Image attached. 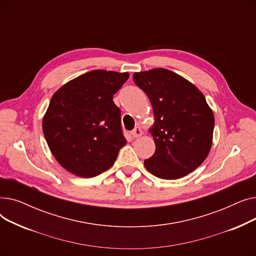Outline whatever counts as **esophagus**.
<instances>
[{
	"label": "esophagus",
	"instance_id": "34e87169",
	"mask_svg": "<svg viewBox=\"0 0 256 256\" xmlns=\"http://www.w3.org/2000/svg\"><path fill=\"white\" fill-rule=\"evenodd\" d=\"M141 135H142V130H141L140 126H136L135 128H134V130H132V138H138V137H140Z\"/></svg>",
	"mask_w": 256,
	"mask_h": 256
}]
</instances>
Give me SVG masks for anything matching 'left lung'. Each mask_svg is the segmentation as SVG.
Wrapping results in <instances>:
<instances>
[{"instance_id": "1", "label": "left lung", "mask_w": 256, "mask_h": 256, "mask_svg": "<svg viewBox=\"0 0 256 256\" xmlns=\"http://www.w3.org/2000/svg\"><path fill=\"white\" fill-rule=\"evenodd\" d=\"M135 84L152 104L156 143L145 168L158 178L178 180L201 165L212 140L214 118L199 89L165 68L135 72Z\"/></svg>"}]
</instances>
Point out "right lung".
<instances>
[{"label":"right lung","mask_w":256,"mask_h":256,"mask_svg":"<svg viewBox=\"0 0 256 256\" xmlns=\"http://www.w3.org/2000/svg\"><path fill=\"white\" fill-rule=\"evenodd\" d=\"M128 76V72L92 70L52 96L42 130L52 154L67 171L89 178L114 164L126 140L113 96Z\"/></svg>","instance_id":"obj_1"}]
</instances>
